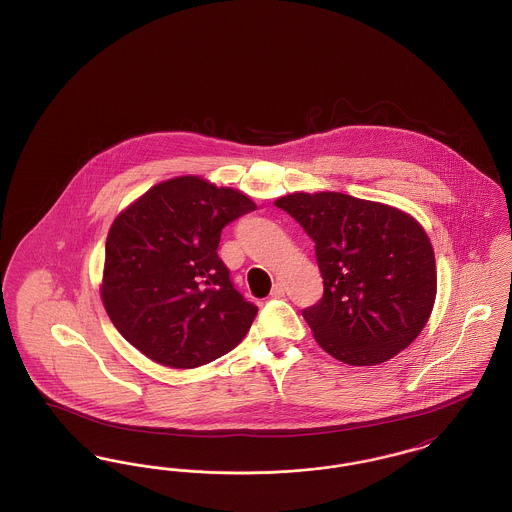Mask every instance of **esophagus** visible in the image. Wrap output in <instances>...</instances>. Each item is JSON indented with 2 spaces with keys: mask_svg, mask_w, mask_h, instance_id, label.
<instances>
[{
  "mask_svg": "<svg viewBox=\"0 0 512 512\" xmlns=\"http://www.w3.org/2000/svg\"><path fill=\"white\" fill-rule=\"evenodd\" d=\"M284 292H286L284 284L282 282H274L272 290H270V297H284Z\"/></svg>",
  "mask_w": 512,
  "mask_h": 512,
  "instance_id": "1",
  "label": "esophagus"
}]
</instances>
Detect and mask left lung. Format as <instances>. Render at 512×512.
I'll list each match as a JSON object with an SVG mask.
<instances>
[{"instance_id": "obj_1", "label": "left lung", "mask_w": 512, "mask_h": 512, "mask_svg": "<svg viewBox=\"0 0 512 512\" xmlns=\"http://www.w3.org/2000/svg\"><path fill=\"white\" fill-rule=\"evenodd\" d=\"M274 205L315 242L324 295L303 318L318 345L351 366L380 365L409 347L438 292L434 247L420 222L340 192H295Z\"/></svg>"}]
</instances>
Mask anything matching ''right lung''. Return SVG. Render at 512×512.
Here are the masks:
<instances>
[{
  "mask_svg": "<svg viewBox=\"0 0 512 512\" xmlns=\"http://www.w3.org/2000/svg\"><path fill=\"white\" fill-rule=\"evenodd\" d=\"M253 209L240 190L176 176L121 211L99 292L122 338L171 368L207 365L244 340L257 307L234 290L217 247L222 228Z\"/></svg>",
  "mask_w": 512,
  "mask_h": 512,
  "instance_id": "right-lung-1",
  "label": "right lung"
}]
</instances>
